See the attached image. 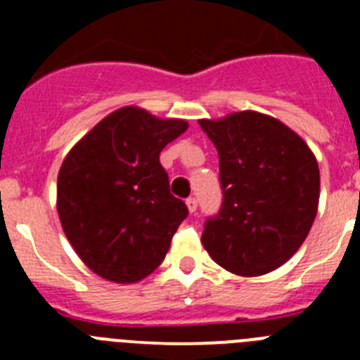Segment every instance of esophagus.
Instances as JSON below:
<instances>
[{"label": "esophagus", "mask_w": 360, "mask_h": 360, "mask_svg": "<svg viewBox=\"0 0 360 360\" xmlns=\"http://www.w3.org/2000/svg\"><path fill=\"white\" fill-rule=\"evenodd\" d=\"M186 205H187V209H189L191 214H193V212H196V207H198V202H196V198H193V196H191V198L186 200Z\"/></svg>", "instance_id": "obj_1"}]
</instances>
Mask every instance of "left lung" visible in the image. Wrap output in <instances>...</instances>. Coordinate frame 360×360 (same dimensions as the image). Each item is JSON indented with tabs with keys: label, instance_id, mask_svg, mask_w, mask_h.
<instances>
[{
	"label": "left lung",
	"instance_id": "8db88e82",
	"mask_svg": "<svg viewBox=\"0 0 360 360\" xmlns=\"http://www.w3.org/2000/svg\"><path fill=\"white\" fill-rule=\"evenodd\" d=\"M200 126L218 149L224 203L205 221L202 243L225 270L269 274L307 240L319 205V165L281 120L236 111Z\"/></svg>",
	"mask_w": 360,
	"mask_h": 360
}]
</instances>
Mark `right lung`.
Masks as SVG:
<instances>
[{"instance_id": "obj_1", "label": "right lung", "mask_w": 360, "mask_h": 360, "mask_svg": "<svg viewBox=\"0 0 360 360\" xmlns=\"http://www.w3.org/2000/svg\"><path fill=\"white\" fill-rule=\"evenodd\" d=\"M187 128L182 119L120 108L63 160L57 176L63 231L101 278L136 283L164 262L187 207L169 193L160 151Z\"/></svg>"}]
</instances>
